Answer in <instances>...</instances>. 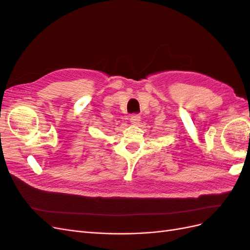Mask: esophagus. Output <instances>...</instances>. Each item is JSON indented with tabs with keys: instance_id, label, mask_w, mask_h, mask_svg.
<instances>
[{
	"instance_id": "obj_1",
	"label": "esophagus",
	"mask_w": 250,
	"mask_h": 250,
	"mask_svg": "<svg viewBox=\"0 0 250 250\" xmlns=\"http://www.w3.org/2000/svg\"><path fill=\"white\" fill-rule=\"evenodd\" d=\"M130 122L134 125H137L141 122V116L138 115V113H133V115L130 116Z\"/></svg>"
}]
</instances>
